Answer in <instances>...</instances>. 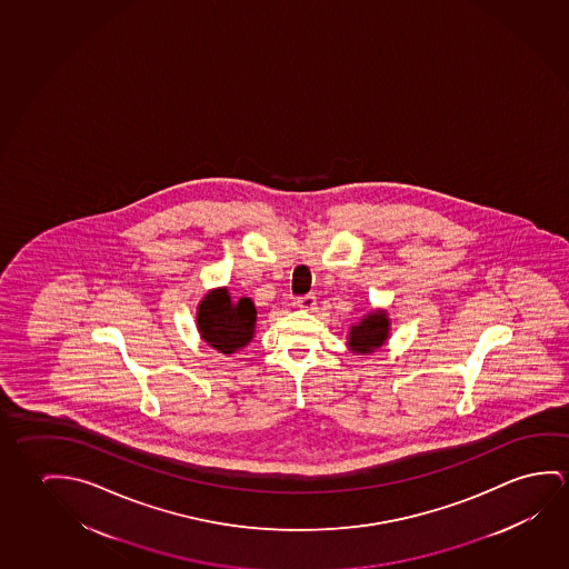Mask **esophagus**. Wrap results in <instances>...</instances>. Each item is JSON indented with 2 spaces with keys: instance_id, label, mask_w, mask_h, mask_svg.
<instances>
[{
  "instance_id": "1",
  "label": "esophagus",
  "mask_w": 569,
  "mask_h": 569,
  "mask_svg": "<svg viewBox=\"0 0 569 569\" xmlns=\"http://www.w3.org/2000/svg\"><path fill=\"white\" fill-rule=\"evenodd\" d=\"M296 303H298V307H301V309H306V311H313L317 306V299L316 296H303V298H299Z\"/></svg>"
}]
</instances>
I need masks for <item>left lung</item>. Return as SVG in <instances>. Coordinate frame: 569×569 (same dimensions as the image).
I'll list each match as a JSON object with an SVG mask.
<instances>
[{
  "mask_svg": "<svg viewBox=\"0 0 569 569\" xmlns=\"http://www.w3.org/2000/svg\"><path fill=\"white\" fill-rule=\"evenodd\" d=\"M390 317L386 309H370L367 316L360 317L359 321L350 325L347 335V347L355 355H372L382 349L390 339Z\"/></svg>",
  "mask_w": 569,
  "mask_h": 569,
  "instance_id": "1",
  "label": "left lung"
}]
</instances>
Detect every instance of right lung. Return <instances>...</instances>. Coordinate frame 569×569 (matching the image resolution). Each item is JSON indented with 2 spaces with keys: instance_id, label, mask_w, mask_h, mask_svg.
<instances>
[{
  "instance_id": "add662e5",
  "label": "right lung",
  "mask_w": 569,
  "mask_h": 569,
  "mask_svg": "<svg viewBox=\"0 0 569 569\" xmlns=\"http://www.w3.org/2000/svg\"><path fill=\"white\" fill-rule=\"evenodd\" d=\"M256 319L252 299H232L228 288L210 289L197 306V331L202 341L227 357L252 341Z\"/></svg>"
}]
</instances>
